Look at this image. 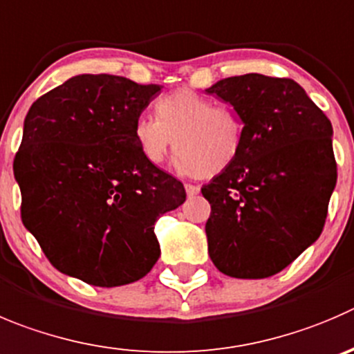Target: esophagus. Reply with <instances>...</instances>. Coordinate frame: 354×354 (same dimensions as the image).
<instances>
[{"mask_svg":"<svg viewBox=\"0 0 354 354\" xmlns=\"http://www.w3.org/2000/svg\"><path fill=\"white\" fill-rule=\"evenodd\" d=\"M186 193L187 196H196L200 193V186H196V184H186Z\"/></svg>","mask_w":354,"mask_h":354,"instance_id":"34e87169","label":"esophagus"}]
</instances>
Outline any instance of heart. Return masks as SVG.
Wrapping results in <instances>:
<instances>
[{
    "label": "heart",
    "instance_id": "b5f03b06",
    "mask_svg": "<svg viewBox=\"0 0 354 354\" xmlns=\"http://www.w3.org/2000/svg\"><path fill=\"white\" fill-rule=\"evenodd\" d=\"M156 118L139 114L132 137L144 160L161 165L174 147L177 167L187 175L214 177L236 163L243 151V121L230 106L180 88L160 97Z\"/></svg>",
    "mask_w": 354,
    "mask_h": 354
}]
</instances>
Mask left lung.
Instances as JSON below:
<instances>
[{"instance_id":"obj_1","label":"left lung","mask_w":354,"mask_h":354,"mask_svg":"<svg viewBox=\"0 0 354 354\" xmlns=\"http://www.w3.org/2000/svg\"><path fill=\"white\" fill-rule=\"evenodd\" d=\"M208 93L243 121V151L201 193L208 254L233 278H268L318 240L337 183L332 123L290 78L250 73Z\"/></svg>"}]
</instances>
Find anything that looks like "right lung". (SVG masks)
Wrapping results in <instances>:
<instances>
[{
  "label": "right lung",
  "instance_id": "right-lung-1",
  "mask_svg": "<svg viewBox=\"0 0 354 354\" xmlns=\"http://www.w3.org/2000/svg\"><path fill=\"white\" fill-rule=\"evenodd\" d=\"M113 74H80L39 97L13 160L24 225L50 264L95 287L140 280L160 257L154 222L186 201L132 137L160 93Z\"/></svg>",
  "mask_w": 354,
  "mask_h": 354
}]
</instances>
